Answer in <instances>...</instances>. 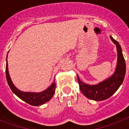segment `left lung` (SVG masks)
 <instances>
[{
  "label": "left lung",
  "mask_w": 129,
  "mask_h": 129,
  "mask_svg": "<svg viewBox=\"0 0 129 129\" xmlns=\"http://www.w3.org/2000/svg\"><path fill=\"white\" fill-rule=\"evenodd\" d=\"M110 37L114 44L116 45L117 51V63L113 74L104 81L94 85L83 82L80 80L78 75H77L81 92L86 98L95 101H102L112 96L122 84L126 74V64L121 47L111 35Z\"/></svg>",
  "instance_id": "left-lung-1"
}]
</instances>
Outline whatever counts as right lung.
<instances>
[{
	"label": "right lung",
	"instance_id": "obj_1",
	"mask_svg": "<svg viewBox=\"0 0 129 129\" xmlns=\"http://www.w3.org/2000/svg\"><path fill=\"white\" fill-rule=\"evenodd\" d=\"M7 57H8V54L7 55V64H6V76H7V82H8V84H9L10 88L12 90V92L16 96H18L19 98H21V100L25 101V102H27V104L35 106L42 105V104L46 103L47 102H48L49 100H50V99H51L54 94L55 91L56 84H55V82H53L49 88H47L46 90L40 92H23V91L19 90L14 85L11 80L10 75H9Z\"/></svg>",
	"mask_w": 129,
	"mask_h": 129
}]
</instances>
